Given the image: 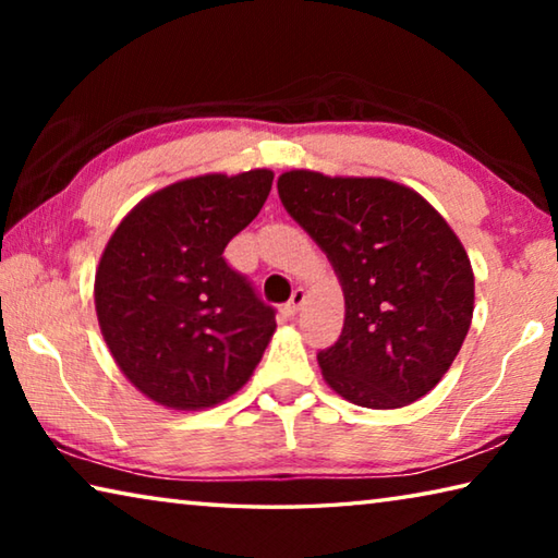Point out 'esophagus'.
Wrapping results in <instances>:
<instances>
[{
    "instance_id": "obj_1",
    "label": "esophagus",
    "mask_w": 558,
    "mask_h": 558,
    "mask_svg": "<svg viewBox=\"0 0 558 558\" xmlns=\"http://www.w3.org/2000/svg\"><path fill=\"white\" fill-rule=\"evenodd\" d=\"M302 305H305V290L298 288L295 292H292V298H290V302L286 305V313L288 315H298Z\"/></svg>"
}]
</instances>
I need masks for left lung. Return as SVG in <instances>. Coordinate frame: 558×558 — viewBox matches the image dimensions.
<instances>
[{
	"instance_id": "left-lung-1",
	"label": "left lung",
	"mask_w": 558,
	"mask_h": 558,
	"mask_svg": "<svg viewBox=\"0 0 558 558\" xmlns=\"http://www.w3.org/2000/svg\"><path fill=\"white\" fill-rule=\"evenodd\" d=\"M278 194L344 290L342 335L317 354L325 381L364 409H401L433 391L475 310L470 258L446 219L381 177L292 169Z\"/></svg>"
}]
</instances>
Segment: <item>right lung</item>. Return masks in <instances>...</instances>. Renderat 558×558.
<instances>
[{
    "mask_svg": "<svg viewBox=\"0 0 558 558\" xmlns=\"http://www.w3.org/2000/svg\"><path fill=\"white\" fill-rule=\"evenodd\" d=\"M270 186V169L184 179L149 194L110 235L96 272L100 332L120 372L155 403H221L266 352L276 310L223 251Z\"/></svg>",
    "mask_w": 558,
    "mask_h": 558,
    "instance_id": "obj_1",
    "label": "right lung"
}]
</instances>
